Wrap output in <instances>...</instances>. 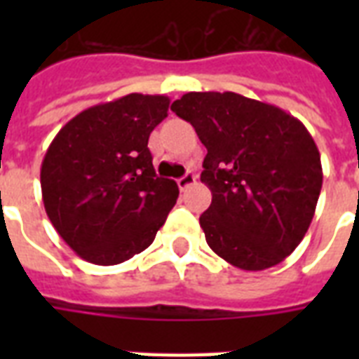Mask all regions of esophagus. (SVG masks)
I'll list each match as a JSON object with an SVG mask.
<instances>
[{"label":"esophagus","instance_id":"1","mask_svg":"<svg viewBox=\"0 0 359 359\" xmlns=\"http://www.w3.org/2000/svg\"><path fill=\"white\" fill-rule=\"evenodd\" d=\"M177 184H179V188L182 191L186 190V188H190L191 184H196V175L191 173V171H188L186 175H182L179 180H177Z\"/></svg>","mask_w":359,"mask_h":359}]
</instances>
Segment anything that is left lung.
<instances>
[{
  "instance_id": "1",
  "label": "left lung",
  "mask_w": 359,
  "mask_h": 359,
  "mask_svg": "<svg viewBox=\"0 0 359 359\" xmlns=\"http://www.w3.org/2000/svg\"><path fill=\"white\" fill-rule=\"evenodd\" d=\"M207 147L212 191L199 224L210 250L242 270H264L306 236L323 188L320 154L300 121L236 93H186L171 104Z\"/></svg>"
}]
</instances>
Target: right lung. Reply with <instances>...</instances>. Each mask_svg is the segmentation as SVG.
Listing matches in <instances>:
<instances>
[{
  "mask_svg": "<svg viewBox=\"0 0 359 359\" xmlns=\"http://www.w3.org/2000/svg\"><path fill=\"white\" fill-rule=\"evenodd\" d=\"M168 108L163 95L132 93L78 114L48 147L42 201L81 259L100 266L128 261L165 224L179 186L158 177L147 143Z\"/></svg>",
  "mask_w": 359,
  "mask_h": 359,
  "instance_id": "right-lung-1",
  "label": "right lung"
}]
</instances>
